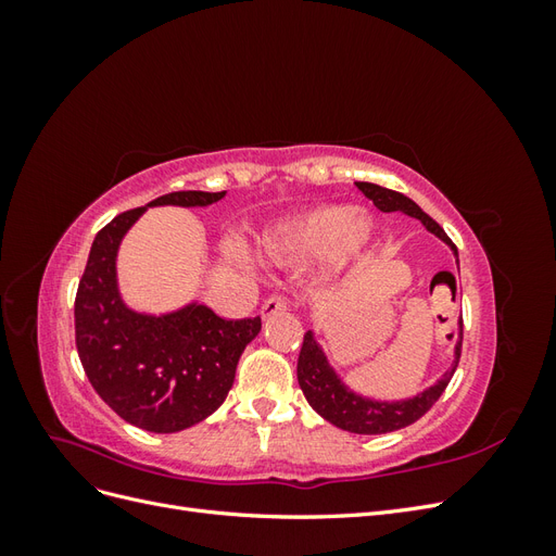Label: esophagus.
Returning <instances> with one entry per match:
<instances>
[{
	"instance_id": "34e87169",
	"label": "esophagus",
	"mask_w": 556,
	"mask_h": 556,
	"mask_svg": "<svg viewBox=\"0 0 556 556\" xmlns=\"http://www.w3.org/2000/svg\"><path fill=\"white\" fill-rule=\"evenodd\" d=\"M288 308H290L288 299L274 294V296H268V299L264 301V304H262V317H264V319H266V317H274V315H278V313H285Z\"/></svg>"
}]
</instances>
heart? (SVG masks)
I'll return each instance as SVG.
<instances>
[{
    "instance_id": "1",
    "label": "heart",
    "mask_w": 556,
    "mask_h": 556,
    "mask_svg": "<svg viewBox=\"0 0 556 556\" xmlns=\"http://www.w3.org/2000/svg\"><path fill=\"white\" fill-rule=\"evenodd\" d=\"M374 220L350 206H317L280 220L257 237V252L271 262H306L325 255V274L339 276L374 239Z\"/></svg>"
}]
</instances>
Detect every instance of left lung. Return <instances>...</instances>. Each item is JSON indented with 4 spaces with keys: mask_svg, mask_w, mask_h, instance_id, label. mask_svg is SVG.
<instances>
[{
    "mask_svg": "<svg viewBox=\"0 0 556 556\" xmlns=\"http://www.w3.org/2000/svg\"><path fill=\"white\" fill-rule=\"evenodd\" d=\"M355 185L364 192V197L371 199L382 213L401 211L410 217H417V220L422 223L431 233H435L441 241H445L452 248L454 257H457V248H454V243L450 241L443 227L435 220H431V217L422 208H419L413 199H408L401 192L380 188V185H376V182H355ZM457 264H459V260H457ZM454 336H457V345H454V362H452L450 371L439 382L431 384L429 390H425L422 394H417L406 401H374V399L359 396L357 392H352L350 387L343 384L339 374L331 368L325 350L319 348V343L315 341V333L306 331L304 345H301V352H299V364H296L299 387H301V392H304L306 401L311 403V408L317 415H323L333 427H339L350 433H364V435L390 433V431H396V429H403V427L417 422V419L422 417L445 392V387H447L450 378L454 376V368H457L459 357H462V339H464L462 319H459V331L452 333V339Z\"/></svg>",
    "mask_w": 556,
    "mask_h": 556,
    "instance_id": "left-lung-1",
    "label": "left lung"
}]
</instances>
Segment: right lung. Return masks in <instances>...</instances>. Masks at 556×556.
Here are the masks:
<instances>
[{"instance_id":"1","label":"right lung","mask_w":556,"mask_h":556,"mask_svg":"<svg viewBox=\"0 0 556 556\" xmlns=\"http://www.w3.org/2000/svg\"><path fill=\"white\" fill-rule=\"evenodd\" d=\"M223 197L188 190L148 206H211ZM148 206L121 213L94 237L74 304L76 348L94 392L125 422L174 433L223 406L262 319H225L197 301L164 315L131 311L117 290L115 257Z\"/></svg>"}]
</instances>
